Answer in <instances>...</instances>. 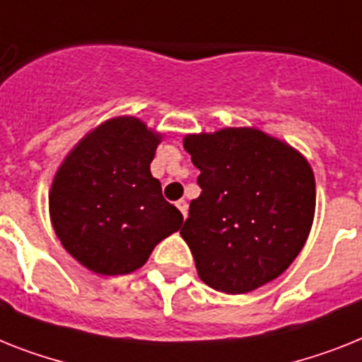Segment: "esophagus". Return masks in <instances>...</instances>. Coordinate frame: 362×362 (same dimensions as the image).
I'll use <instances>...</instances> for the list:
<instances>
[{"mask_svg": "<svg viewBox=\"0 0 362 362\" xmlns=\"http://www.w3.org/2000/svg\"><path fill=\"white\" fill-rule=\"evenodd\" d=\"M176 208L180 209V214L184 215V218L187 217V202H186V200H178V202H176Z\"/></svg>", "mask_w": 362, "mask_h": 362, "instance_id": "1", "label": "esophagus"}]
</instances>
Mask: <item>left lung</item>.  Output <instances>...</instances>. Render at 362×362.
I'll list each match as a JSON object with an SVG mask.
<instances>
[{
	"label": "left lung",
	"mask_w": 362,
	"mask_h": 362,
	"mask_svg": "<svg viewBox=\"0 0 362 362\" xmlns=\"http://www.w3.org/2000/svg\"><path fill=\"white\" fill-rule=\"evenodd\" d=\"M184 148L200 171L180 235L211 289L243 294L278 278L308 241L317 187L291 145L257 129L189 134Z\"/></svg>",
	"instance_id": "8db88e82"
}]
</instances>
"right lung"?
<instances>
[{
  "label": "right lung",
  "mask_w": 362,
  "mask_h": 362,
  "mask_svg": "<svg viewBox=\"0 0 362 362\" xmlns=\"http://www.w3.org/2000/svg\"><path fill=\"white\" fill-rule=\"evenodd\" d=\"M160 141L162 134L138 117H114L84 136L54 175L49 191L54 233L97 274L134 272L184 223L151 175Z\"/></svg>",
  "instance_id": "1"
}]
</instances>
